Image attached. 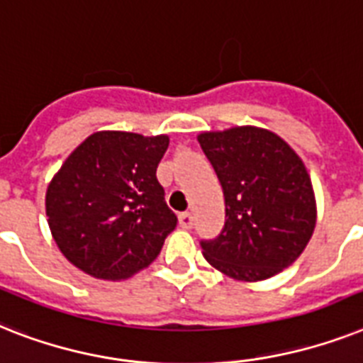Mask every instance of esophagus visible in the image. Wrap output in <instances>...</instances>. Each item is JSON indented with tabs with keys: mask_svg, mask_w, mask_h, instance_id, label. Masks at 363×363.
Masks as SVG:
<instances>
[{
	"mask_svg": "<svg viewBox=\"0 0 363 363\" xmlns=\"http://www.w3.org/2000/svg\"><path fill=\"white\" fill-rule=\"evenodd\" d=\"M179 223H181L182 229H190L194 225V216H191V212H181L179 214Z\"/></svg>",
	"mask_w": 363,
	"mask_h": 363,
	"instance_id": "obj_1",
	"label": "esophagus"
}]
</instances>
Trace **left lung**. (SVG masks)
Returning a JSON list of instances; mask_svg holds the SVG:
<instances>
[{"label":"left lung","instance_id":"left-lung-1","mask_svg":"<svg viewBox=\"0 0 363 363\" xmlns=\"http://www.w3.org/2000/svg\"><path fill=\"white\" fill-rule=\"evenodd\" d=\"M197 140L225 199L222 231L199 242L203 255L235 279L272 278L300 257L313 235L317 214L306 166L279 135L255 126L205 132Z\"/></svg>","mask_w":363,"mask_h":363}]
</instances>
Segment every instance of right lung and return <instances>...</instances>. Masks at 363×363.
<instances>
[{
  "mask_svg": "<svg viewBox=\"0 0 363 363\" xmlns=\"http://www.w3.org/2000/svg\"><path fill=\"white\" fill-rule=\"evenodd\" d=\"M167 135L96 132L65 160L46 191L63 255L100 279H125L158 257L177 228L156 167Z\"/></svg>",
  "mask_w": 363,
  "mask_h": 363,
  "instance_id": "1",
  "label": "right lung"
}]
</instances>
